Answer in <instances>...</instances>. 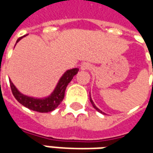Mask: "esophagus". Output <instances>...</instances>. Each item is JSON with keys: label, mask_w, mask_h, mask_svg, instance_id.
Instances as JSON below:
<instances>
[{"label": "esophagus", "mask_w": 153, "mask_h": 153, "mask_svg": "<svg viewBox=\"0 0 153 153\" xmlns=\"http://www.w3.org/2000/svg\"><path fill=\"white\" fill-rule=\"evenodd\" d=\"M80 68H81V70H88L91 68V65H90V64L87 63V62H83L80 65Z\"/></svg>", "instance_id": "esophagus-1"}]
</instances>
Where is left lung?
<instances>
[{
	"mask_svg": "<svg viewBox=\"0 0 153 153\" xmlns=\"http://www.w3.org/2000/svg\"><path fill=\"white\" fill-rule=\"evenodd\" d=\"M90 102H91V103H92V105H93V107H94V108H95V109H96L97 111H99V112H100V113H102V114H105V113H103L102 111H101V110L98 109V108H97V106H95V104H94V103H93V100H92V98H91V97H90Z\"/></svg>",
	"mask_w": 153,
	"mask_h": 153,
	"instance_id": "1",
	"label": "left lung"
}]
</instances>
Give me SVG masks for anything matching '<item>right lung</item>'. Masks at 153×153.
<instances>
[{"label": "right lung", "instance_id": "right-lung-1", "mask_svg": "<svg viewBox=\"0 0 153 153\" xmlns=\"http://www.w3.org/2000/svg\"><path fill=\"white\" fill-rule=\"evenodd\" d=\"M25 36L26 35L18 38L16 43ZM78 71H79L78 68L67 70L60 79L53 93H51L50 96L45 98H34V97H31L22 94L15 88V85L11 82V80H10V88L15 99L25 107L33 110L34 111H38V112H50L56 109L63 101L64 97H65V91L67 85L72 80L73 77L78 73Z\"/></svg>", "mask_w": 153, "mask_h": 153}]
</instances>
